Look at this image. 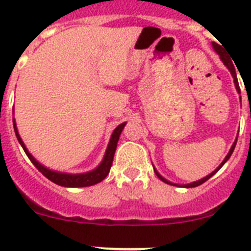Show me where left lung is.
I'll return each instance as SVG.
<instances>
[{
	"label": "left lung",
	"instance_id": "8db88e82",
	"mask_svg": "<svg viewBox=\"0 0 251 251\" xmlns=\"http://www.w3.org/2000/svg\"><path fill=\"white\" fill-rule=\"evenodd\" d=\"M212 48H214V50L216 51L217 54L220 55V57H221V60H223V63L225 64L226 65V68L229 69L230 70V73H231V75H232V77H234V83H235V86H236V90H238V93H240V86H239V81H238V76H236V72H235V66H234V64L231 63V60L230 59H227V57L225 56V52H224V48L221 45H219V44H216V43H212ZM236 141H238V138H236ZM236 141L234 142V143H232V146H231V148H230V151H229V153H227V156L225 157V159H224L223 162H221V165L219 166V167L216 168V170L214 171V172H212V174H210L208 175V176H206V177H203V178H201V179H199V181H196V182H192V183H187V185H182V187H186V188H190V187H197V186H200V185H202L203 182H206V181H207L208 178H210V177H212L214 176L215 174H216L217 171L220 170L221 167H223L224 165H225V162L227 161V159L230 158V156H231L232 154V152H234V150H235V146H236ZM154 168V167H153ZM154 172H156V175H157V177H158L159 179H161V181H163V182H166V183H168V185H174V186H178V185H176V183H172V182H170V181H167V179L166 178H163V177L161 176V175L158 174V172H157L156 170H154Z\"/></svg>",
	"mask_w": 251,
	"mask_h": 251
}]
</instances>
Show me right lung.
<instances>
[{
    "instance_id": "1",
    "label": "right lung",
    "mask_w": 251,
    "mask_h": 251,
    "mask_svg": "<svg viewBox=\"0 0 251 251\" xmlns=\"http://www.w3.org/2000/svg\"><path fill=\"white\" fill-rule=\"evenodd\" d=\"M126 123L119 124L118 127L115 128L114 132H113L112 137H110L109 145H108V148L105 151V154H104V158L101 161L100 165L95 170L90 171V172H86V174H77V175H72V174H63V172H57V171H51L49 168L44 167L41 163L36 161V159L32 157L30 152L27 151V148L25 147L24 142H22L21 137H20L19 132H17L16 123H15V119H13V129H15V133H16V137L19 139L20 145L24 148L25 153L27 154V157L30 158V161L34 163L35 167L46 177L50 181H52L54 183L59 186H64V187H88V186H93L95 183L101 182L108 174H109L110 167H112L113 158H114V153L115 150H117V143H118L119 136H121L122 130H123Z\"/></svg>"
}]
</instances>
